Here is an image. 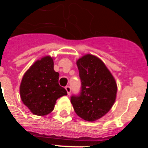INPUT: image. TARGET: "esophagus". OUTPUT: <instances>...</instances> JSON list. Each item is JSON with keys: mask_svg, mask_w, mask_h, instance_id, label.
Masks as SVG:
<instances>
[{"mask_svg": "<svg viewBox=\"0 0 148 148\" xmlns=\"http://www.w3.org/2000/svg\"><path fill=\"white\" fill-rule=\"evenodd\" d=\"M65 89H66L68 95H70V92H71V87H70V86H66V87H65Z\"/></svg>", "mask_w": 148, "mask_h": 148, "instance_id": "obj_1", "label": "esophagus"}]
</instances>
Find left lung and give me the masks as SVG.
<instances>
[{
    "instance_id": "8db88e82",
    "label": "left lung",
    "mask_w": 148,
    "mask_h": 148,
    "mask_svg": "<svg viewBox=\"0 0 148 148\" xmlns=\"http://www.w3.org/2000/svg\"><path fill=\"white\" fill-rule=\"evenodd\" d=\"M82 87L70 101L75 113L85 121H93L104 116L116 100L117 86L110 72L101 60L86 55L77 61Z\"/></svg>"
}]
</instances>
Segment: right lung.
I'll return each instance as SVG.
<instances>
[{
  "label": "right lung",
  "instance_id": "right-lung-1",
  "mask_svg": "<svg viewBox=\"0 0 148 148\" xmlns=\"http://www.w3.org/2000/svg\"><path fill=\"white\" fill-rule=\"evenodd\" d=\"M53 58L47 56L38 60L25 73L20 86L23 103L37 116L53 110L56 100L67 95L58 84L59 73L53 69Z\"/></svg>",
  "mask_w": 148,
  "mask_h": 148
}]
</instances>
